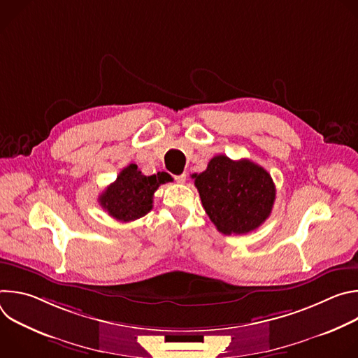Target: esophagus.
Wrapping results in <instances>:
<instances>
[{
  "mask_svg": "<svg viewBox=\"0 0 358 358\" xmlns=\"http://www.w3.org/2000/svg\"><path fill=\"white\" fill-rule=\"evenodd\" d=\"M185 177H187V176L182 173V174H180V176H176L174 178H176V181H177V182L182 184V182H185Z\"/></svg>",
  "mask_w": 358,
  "mask_h": 358,
  "instance_id": "34e87169",
  "label": "esophagus"
}]
</instances>
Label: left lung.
I'll use <instances>...</instances> for the list:
<instances>
[{
    "mask_svg": "<svg viewBox=\"0 0 358 358\" xmlns=\"http://www.w3.org/2000/svg\"><path fill=\"white\" fill-rule=\"evenodd\" d=\"M202 207L224 235H243L271 215L276 188L271 174L250 160L220 155L206 171L192 174Z\"/></svg>",
    "mask_w": 358,
    "mask_h": 358,
    "instance_id": "1",
    "label": "left lung"
}]
</instances>
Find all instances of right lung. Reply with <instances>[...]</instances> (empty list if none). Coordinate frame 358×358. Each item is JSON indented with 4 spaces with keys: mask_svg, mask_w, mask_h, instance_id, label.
<instances>
[{
    "mask_svg": "<svg viewBox=\"0 0 358 358\" xmlns=\"http://www.w3.org/2000/svg\"><path fill=\"white\" fill-rule=\"evenodd\" d=\"M171 180V176L164 171L144 176L136 164H130L100 194L99 202L115 220L122 222L136 221L151 211L152 195L162 184Z\"/></svg>",
    "mask_w": 358,
    "mask_h": 358,
    "instance_id": "add662e5",
    "label": "right lung"
}]
</instances>
